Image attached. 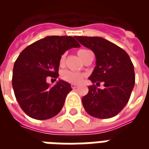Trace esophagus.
<instances>
[{
    "instance_id": "1",
    "label": "esophagus",
    "mask_w": 149,
    "mask_h": 149,
    "mask_svg": "<svg viewBox=\"0 0 149 149\" xmlns=\"http://www.w3.org/2000/svg\"><path fill=\"white\" fill-rule=\"evenodd\" d=\"M71 87H72V88H73V89H76V88H78V85H77V84H71Z\"/></svg>"
}]
</instances>
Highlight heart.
Segmentation results:
<instances>
[{
  "label": "heart",
  "instance_id": "1",
  "mask_svg": "<svg viewBox=\"0 0 149 149\" xmlns=\"http://www.w3.org/2000/svg\"><path fill=\"white\" fill-rule=\"evenodd\" d=\"M84 49H81L78 51V55H81V53ZM65 63V55H62L60 59V65H63ZM84 75L77 72H72L70 70H64L61 73V78L64 81H66L69 84H80L83 81Z\"/></svg>",
  "mask_w": 149,
  "mask_h": 149
}]
</instances>
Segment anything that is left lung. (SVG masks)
I'll return each mask as SVG.
<instances>
[{"instance_id": "obj_1", "label": "left lung", "mask_w": 149, "mask_h": 149, "mask_svg": "<svg viewBox=\"0 0 149 149\" xmlns=\"http://www.w3.org/2000/svg\"><path fill=\"white\" fill-rule=\"evenodd\" d=\"M82 45L96 56V67L89 77L93 83L104 82L103 89L88 86L82 98L85 111L96 118L108 119L117 115L128 103L135 84L134 66L124 49L99 37H76Z\"/></svg>"}]
</instances>
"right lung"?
I'll return each instance as SVG.
<instances>
[{
	"label": "right lung",
	"instance_id": "1",
	"mask_svg": "<svg viewBox=\"0 0 149 149\" xmlns=\"http://www.w3.org/2000/svg\"><path fill=\"white\" fill-rule=\"evenodd\" d=\"M75 38L46 37L26 47L16 60L13 88L18 104L29 116L47 120L57 115L64 106L72 90L70 84L59 80L51 87L46 79L58 77L61 55L68 49L81 46Z\"/></svg>",
	"mask_w": 149,
	"mask_h": 149
}]
</instances>
